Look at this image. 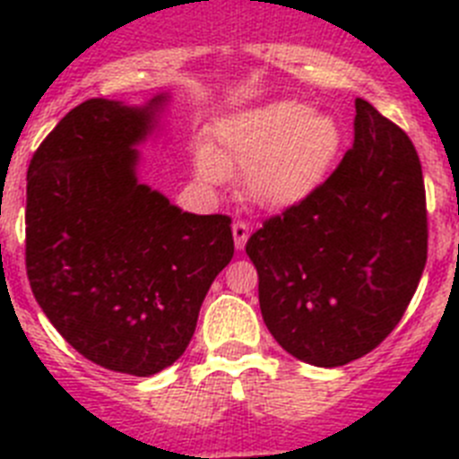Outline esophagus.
Here are the masks:
<instances>
[{"label": "esophagus", "mask_w": 459, "mask_h": 459, "mask_svg": "<svg viewBox=\"0 0 459 459\" xmlns=\"http://www.w3.org/2000/svg\"><path fill=\"white\" fill-rule=\"evenodd\" d=\"M232 234H234V246H237V250L246 248V241H248L250 237V227L246 225V222L237 221L232 225Z\"/></svg>", "instance_id": "esophagus-1"}]
</instances>
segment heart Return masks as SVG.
<instances>
[{"label": "heart", "mask_w": 459, "mask_h": 459, "mask_svg": "<svg viewBox=\"0 0 459 459\" xmlns=\"http://www.w3.org/2000/svg\"><path fill=\"white\" fill-rule=\"evenodd\" d=\"M342 144L333 115L301 100H273L222 119L216 147L197 152V174L218 184L243 172V193L255 206L287 211L322 188Z\"/></svg>", "instance_id": "b5f03b06"}]
</instances>
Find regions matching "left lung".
Listing matches in <instances>:
<instances>
[{
    "mask_svg": "<svg viewBox=\"0 0 459 459\" xmlns=\"http://www.w3.org/2000/svg\"><path fill=\"white\" fill-rule=\"evenodd\" d=\"M259 307L294 359L338 368L403 319L428 259L419 153L403 128L356 99L354 144L310 200L269 218L246 243Z\"/></svg>",
    "mask_w": 459,
    "mask_h": 459,
    "instance_id": "obj_1",
    "label": "left lung"
}]
</instances>
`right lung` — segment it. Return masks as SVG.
<instances>
[{"label": "right lung", "instance_id": "obj_1", "mask_svg": "<svg viewBox=\"0 0 459 459\" xmlns=\"http://www.w3.org/2000/svg\"><path fill=\"white\" fill-rule=\"evenodd\" d=\"M168 96L89 99L40 142L27 169L24 262L36 301L84 359L124 375L165 370L234 255L232 221L195 216L137 179Z\"/></svg>", "mask_w": 459, "mask_h": 459}]
</instances>
